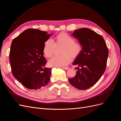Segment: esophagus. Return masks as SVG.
Returning <instances> with one entry per match:
<instances>
[{
  "label": "esophagus",
  "instance_id": "obj_1",
  "mask_svg": "<svg viewBox=\"0 0 121 121\" xmlns=\"http://www.w3.org/2000/svg\"><path fill=\"white\" fill-rule=\"evenodd\" d=\"M63 68L64 69H65V70H67V69H69V68L67 67H63V68Z\"/></svg>",
  "mask_w": 121,
  "mask_h": 121
}]
</instances>
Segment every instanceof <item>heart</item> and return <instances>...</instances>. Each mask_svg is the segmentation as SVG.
Listing matches in <instances>:
<instances>
[{"mask_svg": "<svg viewBox=\"0 0 121 121\" xmlns=\"http://www.w3.org/2000/svg\"><path fill=\"white\" fill-rule=\"evenodd\" d=\"M56 42L48 39L44 44L43 53L47 57L52 56L56 49V45H63L60 56H54L50 58L48 64L50 67H61L68 65L71 58L75 59L82 52V45L75 41L74 38L65 33H60L56 36Z\"/></svg>", "mask_w": 121, "mask_h": 121, "instance_id": "1", "label": "heart"}]
</instances>
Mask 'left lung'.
Wrapping results in <instances>:
<instances>
[{"label":"left lung","instance_id":"obj_1","mask_svg":"<svg viewBox=\"0 0 121 121\" xmlns=\"http://www.w3.org/2000/svg\"><path fill=\"white\" fill-rule=\"evenodd\" d=\"M72 36L78 39L82 50L73 64L80 68L69 81L79 90L87 89L94 85L104 73L108 48L102 36L88 28L76 30Z\"/></svg>","mask_w":121,"mask_h":121}]
</instances>
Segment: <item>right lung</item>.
I'll return each mask as SVG.
<instances>
[{"label":"right lung","mask_w":121,"mask_h":121,"mask_svg":"<svg viewBox=\"0 0 121 121\" xmlns=\"http://www.w3.org/2000/svg\"><path fill=\"white\" fill-rule=\"evenodd\" d=\"M52 34L28 29L13 40L9 54L13 75L28 89H39L49 82L52 69L45 67L43 47Z\"/></svg>","instance_id":"obj_1"}]
</instances>
